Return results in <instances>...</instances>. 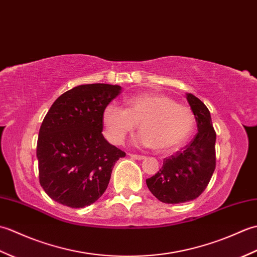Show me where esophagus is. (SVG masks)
<instances>
[{"label": "esophagus", "instance_id": "34e87169", "mask_svg": "<svg viewBox=\"0 0 257 257\" xmlns=\"http://www.w3.org/2000/svg\"><path fill=\"white\" fill-rule=\"evenodd\" d=\"M129 156L133 158V159H137V160H143L145 159V156H141V155H135V154H129Z\"/></svg>", "mask_w": 257, "mask_h": 257}]
</instances>
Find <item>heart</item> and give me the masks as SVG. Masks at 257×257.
I'll list each match as a JSON object with an SVG mask.
<instances>
[{
  "label": "heart",
  "mask_w": 257,
  "mask_h": 257,
  "mask_svg": "<svg viewBox=\"0 0 257 257\" xmlns=\"http://www.w3.org/2000/svg\"><path fill=\"white\" fill-rule=\"evenodd\" d=\"M138 123L141 133L136 143L171 151L192 134L195 117L189 106L162 94H140L125 100V109L108 105L102 111L103 133L113 145H121Z\"/></svg>",
  "instance_id": "obj_1"
}]
</instances>
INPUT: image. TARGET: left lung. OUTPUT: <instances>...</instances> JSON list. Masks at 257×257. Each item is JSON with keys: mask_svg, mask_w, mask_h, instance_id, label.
Here are the masks:
<instances>
[{"mask_svg": "<svg viewBox=\"0 0 257 257\" xmlns=\"http://www.w3.org/2000/svg\"><path fill=\"white\" fill-rule=\"evenodd\" d=\"M198 124V134L183 149L163 159L161 169L147 179L156 198L168 204L192 201L206 189L215 170V139L209 109L198 97L187 95Z\"/></svg>", "mask_w": 257, "mask_h": 257, "instance_id": "obj_1", "label": "left lung"}]
</instances>
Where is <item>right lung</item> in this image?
Returning a JSON list of instances; mask_svg holds the SVG:
<instances>
[{
  "mask_svg": "<svg viewBox=\"0 0 257 257\" xmlns=\"http://www.w3.org/2000/svg\"><path fill=\"white\" fill-rule=\"evenodd\" d=\"M121 87L80 85L54 101L38 134L40 183L54 201L73 209L105 192L114 163L125 156L103 138L102 111Z\"/></svg>",
  "mask_w": 257,
  "mask_h": 257,
  "instance_id": "add662e5",
  "label": "right lung"
}]
</instances>
